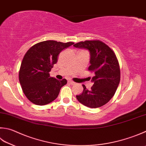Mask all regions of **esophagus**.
Segmentation results:
<instances>
[{"mask_svg":"<svg viewBox=\"0 0 146 146\" xmlns=\"http://www.w3.org/2000/svg\"><path fill=\"white\" fill-rule=\"evenodd\" d=\"M68 82H69V83H70V84H71L72 85H74V84H76L75 82H74V81H72V80H69V81H68Z\"/></svg>","mask_w":146,"mask_h":146,"instance_id":"34e87169","label":"esophagus"}]
</instances>
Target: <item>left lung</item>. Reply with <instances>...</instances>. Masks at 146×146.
Masks as SVG:
<instances>
[{"label":"left lung","instance_id":"left-lung-1","mask_svg":"<svg viewBox=\"0 0 146 146\" xmlns=\"http://www.w3.org/2000/svg\"><path fill=\"white\" fill-rule=\"evenodd\" d=\"M74 47L89 50L90 65L88 70L93 72V85L88 90L85 85L83 92L76 95L79 102L84 106L97 108L103 106L114 95L120 81L119 62L114 51L105 43L99 40L81 41Z\"/></svg>","mask_w":146,"mask_h":146}]
</instances>
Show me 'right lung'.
Wrapping results in <instances>:
<instances>
[{
	"instance_id": "right-lung-1",
	"label": "right lung",
	"mask_w": 146,
	"mask_h": 146,
	"mask_svg": "<svg viewBox=\"0 0 146 146\" xmlns=\"http://www.w3.org/2000/svg\"><path fill=\"white\" fill-rule=\"evenodd\" d=\"M73 44L46 40L35 44L27 51L19 71V81L25 95L31 102L44 106L57 98L67 81L51 78L49 72L56 64L60 52Z\"/></svg>"
}]
</instances>
